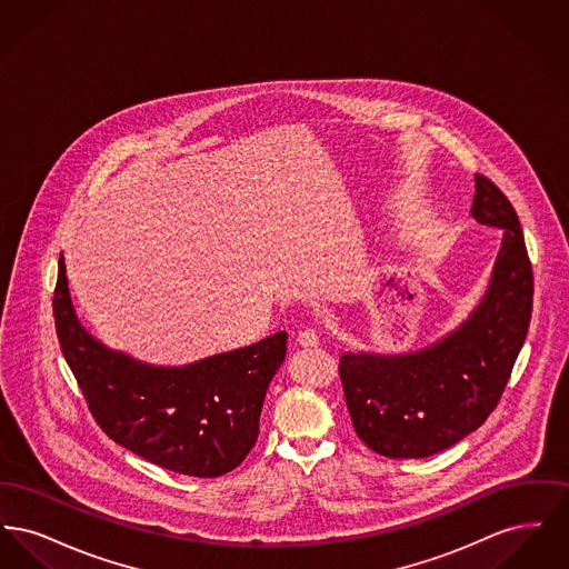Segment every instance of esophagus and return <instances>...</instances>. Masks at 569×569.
<instances>
[{
    "mask_svg": "<svg viewBox=\"0 0 569 569\" xmlns=\"http://www.w3.org/2000/svg\"><path fill=\"white\" fill-rule=\"evenodd\" d=\"M297 341L302 348H318L320 346V335L313 328H305V330L298 332Z\"/></svg>",
    "mask_w": 569,
    "mask_h": 569,
    "instance_id": "1",
    "label": "esophagus"
}]
</instances>
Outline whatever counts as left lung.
Wrapping results in <instances>:
<instances>
[{"label":"left lung","mask_w":569,"mask_h":569,"mask_svg":"<svg viewBox=\"0 0 569 569\" xmlns=\"http://www.w3.org/2000/svg\"><path fill=\"white\" fill-rule=\"evenodd\" d=\"M471 217L503 237L487 292L467 320L420 350L346 352L339 360L353 431L381 457H433L482 427L525 343L533 272L515 207L476 174Z\"/></svg>","instance_id":"1"}]
</instances>
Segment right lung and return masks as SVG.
Here are the masks:
<instances>
[{"mask_svg":"<svg viewBox=\"0 0 569 569\" xmlns=\"http://www.w3.org/2000/svg\"><path fill=\"white\" fill-rule=\"evenodd\" d=\"M53 316L63 358L89 411L112 441L163 469L217 478L256 446L269 383L288 332L183 367H160L110 350L81 325L59 256Z\"/></svg>","mask_w":569,"mask_h":569,"instance_id":"right-lung-1","label":"right lung"}]
</instances>
